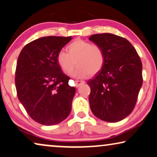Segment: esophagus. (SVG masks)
<instances>
[{"mask_svg":"<svg viewBox=\"0 0 157 157\" xmlns=\"http://www.w3.org/2000/svg\"><path fill=\"white\" fill-rule=\"evenodd\" d=\"M85 83V81H81V80H76L75 81V85H76V87L78 88V86H80L81 85Z\"/></svg>","mask_w":157,"mask_h":157,"instance_id":"34e87169","label":"esophagus"}]
</instances>
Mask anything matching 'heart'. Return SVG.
Masks as SVG:
<instances>
[{
  "instance_id": "1",
  "label": "heart",
  "mask_w": 157,
  "mask_h": 157,
  "mask_svg": "<svg viewBox=\"0 0 157 157\" xmlns=\"http://www.w3.org/2000/svg\"><path fill=\"white\" fill-rule=\"evenodd\" d=\"M68 53L63 50L58 53L56 61L61 69L69 74L77 63L71 75L77 78L94 76L101 70L105 57L102 48L82 39H76L68 45Z\"/></svg>"
}]
</instances>
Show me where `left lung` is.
Here are the masks:
<instances>
[{
  "label": "left lung",
  "instance_id": "left-lung-1",
  "mask_svg": "<svg viewBox=\"0 0 157 157\" xmlns=\"http://www.w3.org/2000/svg\"><path fill=\"white\" fill-rule=\"evenodd\" d=\"M89 40L104 53L101 70L87 84L92 113L107 122H117L134 110L143 83L142 63L132 44L112 33L94 34Z\"/></svg>",
  "mask_w": 157,
  "mask_h": 157
}]
</instances>
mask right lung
I'll list each match as a JSON object with an SVG mask.
<instances>
[{
    "label": "right lung",
    "mask_w": 157,
    "mask_h": 157,
    "mask_svg": "<svg viewBox=\"0 0 157 157\" xmlns=\"http://www.w3.org/2000/svg\"><path fill=\"white\" fill-rule=\"evenodd\" d=\"M71 37L47 36L30 42L18 58L15 83L18 98L32 119L43 125L59 124L69 115L76 89L56 61Z\"/></svg>",
    "instance_id": "obj_1"
}]
</instances>
